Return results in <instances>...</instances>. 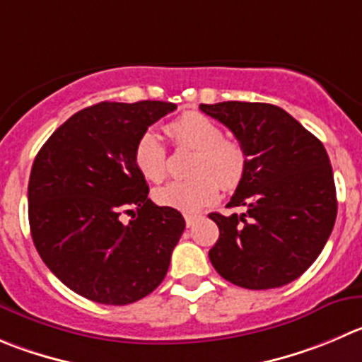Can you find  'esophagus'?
<instances>
[{"mask_svg":"<svg viewBox=\"0 0 362 362\" xmlns=\"http://www.w3.org/2000/svg\"><path fill=\"white\" fill-rule=\"evenodd\" d=\"M199 218H201V215H195V213H187V215H185V222H187L188 227L194 226Z\"/></svg>","mask_w":362,"mask_h":362,"instance_id":"obj_1","label":"esophagus"}]
</instances>
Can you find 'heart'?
Masks as SVG:
<instances>
[{
    "instance_id": "heart-1",
    "label": "heart",
    "mask_w": 362,
    "mask_h": 362,
    "mask_svg": "<svg viewBox=\"0 0 362 362\" xmlns=\"http://www.w3.org/2000/svg\"><path fill=\"white\" fill-rule=\"evenodd\" d=\"M167 133L179 147L195 149L190 161L194 177L172 181L154 192V201L161 206L194 213L211 204L218 197V182L233 188L245 170V154L233 140L223 139V132L209 117L197 112H187L167 124ZM135 165L140 174L151 183H161L167 177V151L160 136L146 132L136 140L133 151Z\"/></svg>"
}]
</instances>
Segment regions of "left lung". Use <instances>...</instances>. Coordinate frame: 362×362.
<instances>
[{
	"label": "left lung",
	"instance_id": "1",
	"mask_svg": "<svg viewBox=\"0 0 362 362\" xmlns=\"http://www.w3.org/2000/svg\"><path fill=\"white\" fill-rule=\"evenodd\" d=\"M199 108L229 127L245 154V170L227 204L243 213H209L220 230L209 261L236 286H284L315 263L336 222L325 147L279 106L226 101Z\"/></svg>",
	"mask_w": 362,
	"mask_h": 362
}]
</instances>
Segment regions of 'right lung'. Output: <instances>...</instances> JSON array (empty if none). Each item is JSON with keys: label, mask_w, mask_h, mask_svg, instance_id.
I'll return each instance as SVG.
<instances>
[{"label": "right lung", "mask_w": 362, "mask_h": 362, "mask_svg": "<svg viewBox=\"0 0 362 362\" xmlns=\"http://www.w3.org/2000/svg\"><path fill=\"white\" fill-rule=\"evenodd\" d=\"M174 103L103 101L65 120L33 161L28 218L46 267L81 297L126 305L153 293L185 230L183 215L147 199L133 158ZM122 214H132L129 223Z\"/></svg>", "instance_id": "add662e5"}]
</instances>
